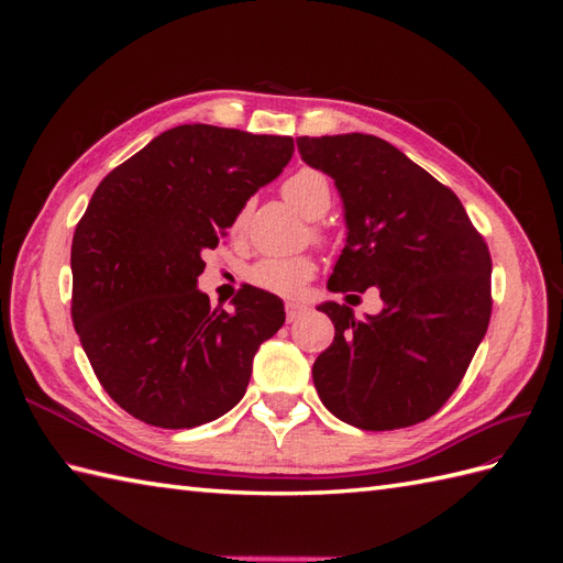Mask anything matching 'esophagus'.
I'll return each mask as SVG.
<instances>
[{"label":"esophagus","instance_id":"obj_1","mask_svg":"<svg viewBox=\"0 0 563 563\" xmlns=\"http://www.w3.org/2000/svg\"><path fill=\"white\" fill-rule=\"evenodd\" d=\"M305 305H300V302H286V319L288 321H296L300 314H305Z\"/></svg>","mask_w":563,"mask_h":563}]
</instances>
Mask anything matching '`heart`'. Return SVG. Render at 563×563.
Listing matches in <instances>:
<instances>
[{"instance_id":"b5f03b06","label":"heart","mask_w":563,"mask_h":563,"mask_svg":"<svg viewBox=\"0 0 563 563\" xmlns=\"http://www.w3.org/2000/svg\"><path fill=\"white\" fill-rule=\"evenodd\" d=\"M282 195L288 203L310 220L321 218L331 209V180L323 176L319 168L302 166L282 183ZM249 207L236 211L232 220V232L240 234L246 225ZM314 275V263L308 255H291V258H263L249 269V282L261 288V291L294 298L300 294L305 282H310Z\"/></svg>"}]
</instances>
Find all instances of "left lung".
Returning <instances> with one entry per match:
<instances>
[{"label": "left lung", "mask_w": 563, "mask_h": 563, "mask_svg": "<svg viewBox=\"0 0 563 563\" xmlns=\"http://www.w3.org/2000/svg\"><path fill=\"white\" fill-rule=\"evenodd\" d=\"M302 162L335 180L347 242L333 294L378 286L383 310L356 319L323 302L333 343L312 366L319 399L360 430H399L434 416L463 380L490 319V253L463 203L376 135L296 141Z\"/></svg>", "instance_id": "left-lung-1"}]
</instances>
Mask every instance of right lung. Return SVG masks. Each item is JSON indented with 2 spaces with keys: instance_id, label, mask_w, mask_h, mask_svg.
Instances as JSON below:
<instances>
[{
  "instance_id": "1",
  "label": "right lung",
  "mask_w": 563,
  "mask_h": 563,
  "mask_svg": "<svg viewBox=\"0 0 563 563\" xmlns=\"http://www.w3.org/2000/svg\"><path fill=\"white\" fill-rule=\"evenodd\" d=\"M291 155L288 135L183 124L96 187L73 236V321L96 378L133 418L197 428L244 397L284 305L246 286L234 312L211 308L201 253Z\"/></svg>"
}]
</instances>
